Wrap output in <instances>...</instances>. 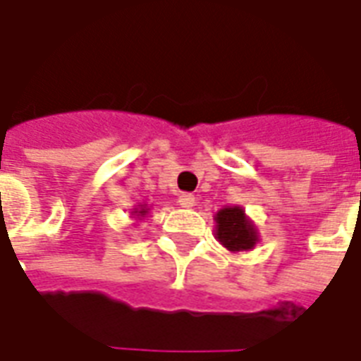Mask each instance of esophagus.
I'll return each instance as SVG.
<instances>
[{
	"label": "esophagus",
	"instance_id": "34e87169",
	"mask_svg": "<svg viewBox=\"0 0 361 361\" xmlns=\"http://www.w3.org/2000/svg\"><path fill=\"white\" fill-rule=\"evenodd\" d=\"M195 195H191V193H180V197H178V203H180L181 207H185V209L195 207Z\"/></svg>",
	"mask_w": 361,
	"mask_h": 361
}]
</instances>
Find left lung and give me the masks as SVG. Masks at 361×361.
Returning <instances> with one entry per match:
<instances>
[{
  "mask_svg": "<svg viewBox=\"0 0 361 361\" xmlns=\"http://www.w3.org/2000/svg\"><path fill=\"white\" fill-rule=\"evenodd\" d=\"M216 238L232 253L250 251L259 242L255 224L245 216L242 207H226L216 212Z\"/></svg>",
  "mask_w": 361,
  "mask_h": 361,
  "instance_id": "1",
  "label": "left lung"
}]
</instances>
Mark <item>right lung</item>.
Segmentation results:
<instances>
[{
  "label": "right lung",
  "mask_w": 361,
  "mask_h": 361,
  "mask_svg": "<svg viewBox=\"0 0 361 361\" xmlns=\"http://www.w3.org/2000/svg\"><path fill=\"white\" fill-rule=\"evenodd\" d=\"M147 212H149V209H147V204H141L139 209H135L133 214H135V216H137V219H141V216H145Z\"/></svg>",
  "instance_id": "add662e5"
}]
</instances>
